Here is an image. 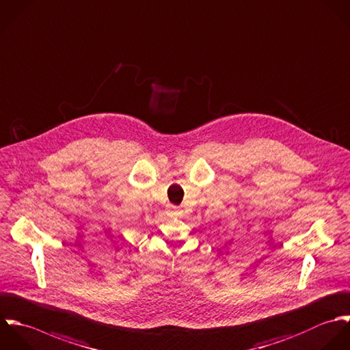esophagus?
Masks as SVG:
<instances>
[{
  "label": "esophagus",
  "mask_w": 350,
  "mask_h": 350,
  "mask_svg": "<svg viewBox=\"0 0 350 350\" xmlns=\"http://www.w3.org/2000/svg\"><path fill=\"white\" fill-rule=\"evenodd\" d=\"M182 209L180 208H176V206H170L168 211H167V215L170 217H180L182 216Z\"/></svg>",
  "instance_id": "obj_1"
}]
</instances>
